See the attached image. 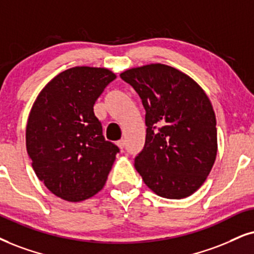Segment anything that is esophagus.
I'll list each match as a JSON object with an SVG mask.
<instances>
[{
	"mask_svg": "<svg viewBox=\"0 0 254 254\" xmlns=\"http://www.w3.org/2000/svg\"><path fill=\"white\" fill-rule=\"evenodd\" d=\"M117 145H118V147H120L121 150H123V149H124V146H125V140H124V139L118 140V142H117Z\"/></svg>",
	"mask_w": 254,
	"mask_h": 254,
	"instance_id": "esophagus-1",
	"label": "esophagus"
}]
</instances>
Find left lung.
<instances>
[{"label":"left lung","mask_w":254,"mask_h":254,"mask_svg":"<svg viewBox=\"0 0 254 254\" xmlns=\"http://www.w3.org/2000/svg\"><path fill=\"white\" fill-rule=\"evenodd\" d=\"M145 109L146 137L134 168L156 194L186 198L203 185L217 156L216 115L191 77L165 64L121 73Z\"/></svg>","instance_id":"left-lung-1"}]
</instances>
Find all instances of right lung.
<instances>
[{
	"label": "right lung",
	"instance_id": "1",
	"mask_svg": "<svg viewBox=\"0 0 254 254\" xmlns=\"http://www.w3.org/2000/svg\"><path fill=\"white\" fill-rule=\"evenodd\" d=\"M116 75L75 66L54 77L29 115L25 144L31 165L48 190L68 201L85 200L103 189L120 152L105 140L94 104Z\"/></svg>",
	"mask_w": 254,
	"mask_h": 254
}]
</instances>
